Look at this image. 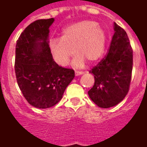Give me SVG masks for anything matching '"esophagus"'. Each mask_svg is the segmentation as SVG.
Listing matches in <instances>:
<instances>
[{"label": "esophagus", "mask_w": 147, "mask_h": 147, "mask_svg": "<svg viewBox=\"0 0 147 147\" xmlns=\"http://www.w3.org/2000/svg\"><path fill=\"white\" fill-rule=\"evenodd\" d=\"M84 73L83 71H76V76H81V75H82Z\"/></svg>", "instance_id": "1"}]
</instances>
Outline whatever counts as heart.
Instances as JSON below:
<instances>
[{"label":"heart","instance_id":"obj_1","mask_svg":"<svg viewBox=\"0 0 147 147\" xmlns=\"http://www.w3.org/2000/svg\"><path fill=\"white\" fill-rule=\"evenodd\" d=\"M105 47V32L96 22L83 20L64 29L62 38L49 42V50L53 59L59 65L64 66L76 52L78 55L72 64L82 67L85 60L92 63L103 55ZM75 50H74V49Z\"/></svg>","mask_w":147,"mask_h":147}]
</instances>
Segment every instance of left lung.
<instances>
[{
    "label": "left lung",
    "instance_id": "left-lung-1",
    "mask_svg": "<svg viewBox=\"0 0 147 147\" xmlns=\"http://www.w3.org/2000/svg\"><path fill=\"white\" fill-rule=\"evenodd\" d=\"M110 49L105 57L89 72L94 75L90 98L98 107H114L129 91L133 69V49L126 31L116 23Z\"/></svg>",
    "mask_w": 147,
    "mask_h": 147
}]
</instances>
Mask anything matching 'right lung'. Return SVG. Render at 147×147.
Segmentation results:
<instances>
[{
    "label": "right lung",
    "instance_id": "obj_1",
    "mask_svg": "<svg viewBox=\"0 0 147 147\" xmlns=\"http://www.w3.org/2000/svg\"><path fill=\"white\" fill-rule=\"evenodd\" d=\"M54 18L37 20L30 24L16 44L15 73L22 94L30 105L49 108L62 98L75 77L71 69L59 66L49 50V26Z\"/></svg>",
    "mask_w": 147,
    "mask_h": 147
}]
</instances>
